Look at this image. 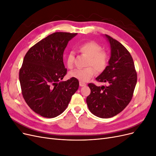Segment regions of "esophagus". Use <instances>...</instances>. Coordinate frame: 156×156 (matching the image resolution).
<instances>
[{"label":"esophagus","instance_id":"1","mask_svg":"<svg viewBox=\"0 0 156 156\" xmlns=\"http://www.w3.org/2000/svg\"><path fill=\"white\" fill-rule=\"evenodd\" d=\"M79 85H80V87H84V86H86L87 84L85 83H83V82H80L79 83Z\"/></svg>","mask_w":156,"mask_h":156}]
</instances>
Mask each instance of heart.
<instances>
[{
	"label": "heart",
	"instance_id": "obj_1",
	"mask_svg": "<svg viewBox=\"0 0 156 156\" xmlns=\"http://www.w3.org/2000/svg\"><path fill=\"white\" fill-rule=\"evenodd\" d=\"M79 51L88 57L87 66L94 67L98 72H102L106 68L108 61V55L105 51H102L101 47L96 42H85L79 45ZM74 58V53L73 52H69L66 57V64L69 68H73ZM92 67L89 66L84 69H74L70 72L69 75L71 77L76 79L81 82H87L96 74L94 68Z\"/></svg>",
	"mask_w": 156,
	"mask_h": 156
}]
</instances>
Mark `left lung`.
Masks as SVG:
<instances>
[{"label": "left lung", "mask_w": 156, "mask_h": 156, "mask_svg": "<svg viewBox=\"0 0 156 156\" xmlns=\"http://www.w3.org/2000/svg\"><path fill=\"white\" fill-rule=\"evenodd\" d=\"M103 36L110 44L111 56L108 65L96 79L107 85L88 84L91 92L87 98V103L93 115L107 119L116 116L129 104L137 75L133 60L125 47L109 36Z\"/></svg>", "instance_id": "obj_1"}]
</instances>
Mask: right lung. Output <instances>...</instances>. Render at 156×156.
I'll return each instance as SVG.
<instances>
[{"label": "right lung", "mask_w": 156, "mask_h": 156, "mask_svg": "<svg viewBox=\"0 0 156 156\" xmlns=\"http://www.w3.org/2000/svg\"><path fill=\"white\" fill-rule=\"evenodd\" d=\"M77 34L55 32L32 46L23 59L20 71L23 96L31 109L41 116L60 115L79 88L76 79L62 81L67 73L64 51Z\"/></svg>", "instance_id": "right-lung-1"}]
</instances>
